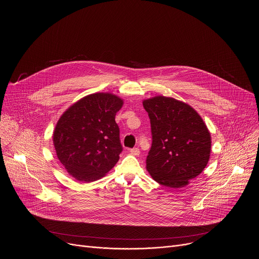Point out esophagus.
Instances as JSON below:
<instances>
[{
	"label": "esophagus",
	"instance_id": "esophagus-1",
	"mask_svg": "<svg viewBox=\"0 0 259 259\" xmlns=\"http://www.w3.org/2000/svg\"><path fill=\"white\" fill-rule=\"evenodd\" d=\"M130 153H131L132 155L138 156L140 154V150H139V148H133V149L130 150Z\"/></svg>",
	"mask_w": 259,
	"mask_h": 259
}]
</instances>
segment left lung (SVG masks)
Instances as JSON below:
<instances>
[{"label": "left lung", "mask_w": 259, "mask_h": 259, "mask_svg": "<svg viewBox=\"0 0 259 259\" xmlns=\"http://www.w3.org/2000/svg\"><path fill=\"white\" fill-rule=\"evenodd\" d=\"M150 118L152 146L146 159L151 177L161 185L181 188L206 167L211 136L200 115L188 104L156 96L143 101Z\"/></svg>", "instance_id": "left-lung-1"}]
</instances>
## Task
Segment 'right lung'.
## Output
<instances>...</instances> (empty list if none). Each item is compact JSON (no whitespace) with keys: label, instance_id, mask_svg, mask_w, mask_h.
<instances>
[{"label":"right lung","instance_id":"1","mask_svg":"<svg viewBox=\"0 0 259 259\" xmlns=\"http://www.w3.org/2000/svg\"><path fill=\"white\" fill-rule=\"evenodd\" d=\"M123 100L111 93L88 95L69 107L53 134L57 157L76 180L92 182L118 162L120 143L116 113Z\"/></svg>","mask_w":259,"mask_h":259}]
</instances>
